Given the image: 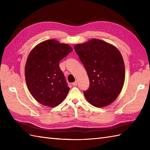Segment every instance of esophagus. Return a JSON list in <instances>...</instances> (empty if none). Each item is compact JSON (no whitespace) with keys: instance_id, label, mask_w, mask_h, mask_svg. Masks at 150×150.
<instances>
[{"instance_id":"34e87169","label":"esophagus","mask_w":150,"mask_h":150,"mask_svg":"<svg viewBox=\"0 0 150 150\" xmlns=\"http://www.w3.org/2000/svg\"><path fill=\"white\" fill-rule=\"evenodd\" d=\"M72 84H73V86H76L77 85V81H75L74 82H73Z\"/></svg>"}]
</instances>
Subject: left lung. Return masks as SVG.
Wrapping results in <instances>:
<instances>
[{
  "mask_svg": "<svg viewBox=\"0 0 150 150\" xmlns=\"http://www.w3.org/2000/svg\"><path fill=\"white\" fill-rule=\"evenodd\" d=\"M74 50L86 70L90 87L84 97L93 106H106L116 99L125 80V67L116 47L93 39L76 44Z\"/></svg>",
  "mask_w": 150,
  "mask_h": 150,
  "instance_id": "1",
  "label": "left lung"
}]
</instances>
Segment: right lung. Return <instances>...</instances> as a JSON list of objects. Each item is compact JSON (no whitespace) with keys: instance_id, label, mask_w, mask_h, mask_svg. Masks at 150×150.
<instances>
[{"instance_id":"add662e5","label":"right lung","mask_w":150,"mask_h":150,"mask_svg":"<svg viewBox=\"0 0 150 150\" xmlns=\"http://www.w3.org/2000/svg\"><path fill=\"white\" fill-rule=\"evenodd\" d=\"M73 51L67 44L54 39L45 40L34 47L25 66L28 90L41 104L55 107L68 95V87L59 62Z\"/></svg>"}]
</instances>
